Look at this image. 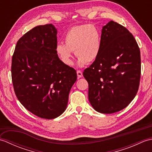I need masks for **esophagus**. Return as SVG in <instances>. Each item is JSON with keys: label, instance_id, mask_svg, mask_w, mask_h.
<instances>
[{"label": "esophagus", "instance_id": "esophagus-1", "mask_svg": "<svg viewBox=\"0 0 152 152\" xmlns=\"http://www.w3.org/2000/svg\"><path fill=\"white\" fill-rule=\"evenodd\" d=\"M77 75L78 78H82L83 76V73L81 70H77Z\"/></svg>", "mask_w": 152, "mask_h": 152}]
</instances>
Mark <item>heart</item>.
<instances>
[{
    "instance_id": "obj_1",
    "label": "heart",
    "mask_w": 152,
    "mask_h": 152,
    "mask_svg": "<svg viewBox=\"0 0 152 152\" xmlns=\"http://www.w3.org/2000/svg\"><path fill=\"white\" fill-rule=\"evenodd\" d=\"M101 34L95 25L82 24L71 27L64 34L63 43L58 44L56 51L62 62L71 65L72 51L78 58L80 66L90 64L98 57L101 49Z\"/></svg>"
}]
</instances>
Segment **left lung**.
<instances>
[{"label": "left lung", "instance_id": "left-lung-1", "mask_svg": "<svg viewBox=\"0 0 152 152\" xmlns=\"http://www.w3.org/2000/svg\"><path fill=\"white\" fill-rule=\"evenodd\" d=\"M101 49L83 75L93 108L102 114L121 110L136 96L141 73L140 51L125 27L110 21L102 27Z\"/></svg>", "mask_w": 152, "mask_h": 152}]
</instances>
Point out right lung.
I'll return each instance as SVG.
<instances>
[{
    "instance_id": "right-lung-1",
    "label": "right lung",
    "mask_w": 152,
    "mask_h": 152,
    "mask_svg": "<svg viewBox=\"0 0 152 152\" xmlns=\"http://www.w3.org/2000/svg\"><path fill=\"white\" fill-rule=\"evenodd\" d=\"M57 31L52 24L35 27L19 38L12 59V80L18 99L38 117L54 119L65 110L76 70L56 51Z\"/></svg>"
}]
</instances>
